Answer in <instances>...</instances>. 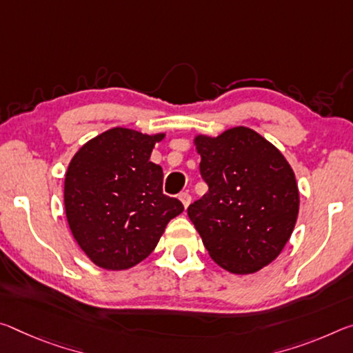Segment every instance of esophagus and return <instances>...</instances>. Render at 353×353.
Masks as SVG:
<instances>
[{"instance_id":"34e87169","label":"esophagus","mask_w":353,"mask_h":353,"mask_svg":"<svg viewBox=\"0 0 353 353\" xmlns=\"http://www.w3.org/2000/svg\"><path fill=\"white\" fill-rule=\"evenodd\" d=\"M179 199L182 201V204H183V207H185V209L190 205V203H192V196H190L188 193H181V194H179Z\"/></svg>"}]
</instances>
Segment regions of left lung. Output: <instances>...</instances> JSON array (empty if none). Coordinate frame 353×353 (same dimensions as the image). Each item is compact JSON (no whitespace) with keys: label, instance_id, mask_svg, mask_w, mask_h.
<instances>
[{"label":"left lung","instance_id":"1","mask_svg":"<svg viewBox=\"0 0 353 353\" xmlns=\"http://www.w3.org/2000/svg\"><path fill=\"white\" fill-rule=\"evenodd\" d=\"M209 185L187 214L218 265L248 275L275 261L299 215V187L283 154L247 127L194 138Z\"/></svg>","mask_w":353,"mask_h":353}]
</instances>
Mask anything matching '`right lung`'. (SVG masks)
Returning a JSON list of instances; mask_svg holds the SVG:
<instances>
[{
  "label": "right lung",
  "mask_w": 353,
  "mask_h": 353,
  "mask_svg": "<svg viewBox=\"0 0 353 353\" xmlns=\"http://www.w3.org/2000/svg\"><path fill=\"white\" fill-rule=\"evenodd\" d=\"M165 133L116 127L88 141L65 172L64 205L77 243L94 264L125 270L152 253L170 220L183 212L163 193V170L150 161Z\"/></svg>",
  "instance_id": "1"
}]
</instances>
